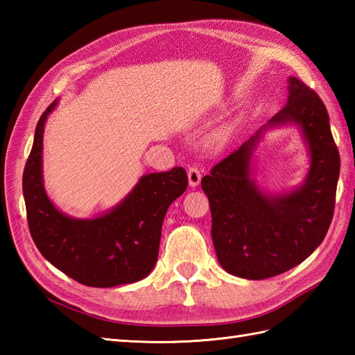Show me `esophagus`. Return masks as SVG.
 I'll use <instances>...</instances> for the list:
<instances>
[{
    "label": "esophagus",
    "mask_w": 355,
    "mask_h": 355,
    "mask_svg": "<svg viewBox=\"0 0 355 355\" xmlns=\"http://www.w3.org/2000/svg\"><path fill=\"white\" fill-rule=\"evenodd\" d=\"M187 178H189L191 187H197L201 182V171L197 168V166H191V168L187 169Z\"/></svg>",
    "instance_id": "esophagus-1"
}]
</instances>
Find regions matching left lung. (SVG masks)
Here are the masks:
<instances>
[{
  "mask_svg": "<svg viewBox=\"0 0 355 355\" xmlns=\"http://www.w3.org/2000/svg\"><path fill=\"white\" fill-rule=\"evenodd\" d=\"M296 125L311 155L304 183L290 193L262 191L251 177L252 155L267 129ZM340 157L320 97L288 78V101L276 116L202 177L221 267L252 281L299 266L318 248L333 220Z\"/></svg>",
  "mask_w": 355,
  "mask_h": 355,
  "instance_id": "8db88e82",
  "label": "left lung"
}]
</instances>
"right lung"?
Here are the masks:
<instances>
[{
	"label": "right lung",
	"mask_w": 355,
	"mask_h": 355,
	"mask_svg": "<svg viewBox=\"0 0 355 355\" xmlns=\"http://www.w3.org/2000/svg\"><path fill=\"white\" fill-rule=\"evenodd\" d=\"M56 105L36 125L22 175L30 235L51 266L79 284L110 288L141 281L157 262L168 207L186 191V171L146 173L117 206L96 218L65 215L49 198L42 175L44 126Z\"/></svg>",
	"instance_id": "1"
}]
</instances>
